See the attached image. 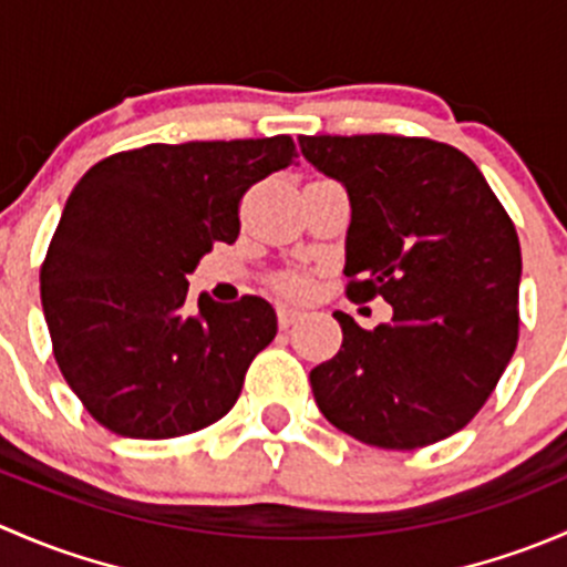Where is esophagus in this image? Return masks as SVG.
<instances>
[{
	"instance_id": "1",
	"label": "esophagus",
	"mask_w": 567,
	"mask_h": 567,
	"mask_svg": "<svg viewBox=\"0 0 567 567\" xmlns=\"http://www.w3.org/2000/svg\"><path fill=\"white\" fill-rule=\"evenodd\" d=\"M277 318H279V326H282V329H290V326H293V323H299L301 310H296V307L279 305L277 307Z\"/></svg>"
}]
</instances>
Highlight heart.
<instances>
[{
  "mask_svg": "<svg viewBox=\"0 0 567 567\" xmlns=\"http://www.w3.org/2000/svg\"><path fill=\"white\" fill-rule=\"evenodd\" d=\"M285 288H288V290H301V288H305V282H301L299 277H288V279H285Z\"/></svg>",
  "mask_w": 567,
  "mask_h": 567,
  "instance_id": "heart-1",
  "label": "heart"
}]
</instances>
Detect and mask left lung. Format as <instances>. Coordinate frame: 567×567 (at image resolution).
Wrapping results in <instances>:
<instances>
[{"label": "left lung", "mask_w": 567, "mask_h": 567, "mask_svg": "<svg viewBox=\"0 0 567 567\" xmlns=\"http://www.w3.org/2000/svg\"><path fill=\"white\" fill-rule=\"evenodd\" d=\"M351 203L348 296H384L390 323L334 312L337 357L310 373L320 414L348 436L416 450L483 409L518 342L522 247L483 173L416 136H299Z\"/></svg>", "instance_id": "obj_1"}]
</instances>
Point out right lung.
Returning <instances> with one entry per match:
<instances>
[{"label":"right lung","instance_id":"obj_1","mask_svg":"<svg viewBox=\"0 0 567 567\" xmlns=\"http://www.w3.org/2000/svg\"><path fill=\"white\" fill-rule=\"evenodd\" d=\"M290 136L145 145L73 186L40 268L54 357L84 409L128 439L203 431L241 394L277 334L260 296L186 305L188 274L241 230L251 183L288 167Z\"/></svg>","mask_w":567,"mask_h":567}]
</instances>
